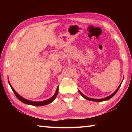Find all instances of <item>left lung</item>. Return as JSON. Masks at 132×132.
I'll list each match as a JSON object with an SVG mask.
<instances>
[{"mask_svg":"<svg viewBox=\"0 0 132 132\" xmlns=\"http://www.w3.org/2000/svg\"><path fill=\"white\" fill-rule=\"evenodd\" d=\"M123 79H124V78H123ZM122 82V81L121 82V83H120V85L118 87V88H117L116 89V90L115 91H114L112 94H111V95H109V96H107V97H104V98H103V99H93V98L88 97H87V96H85V95H84V94H83L82 93V92H81L79 90H78V91H79L80 94L81 95H82V97H83L84 98H85V99H87V100H89V101H92V102H103V101H105V100H109V99H111V97H112L114 96V95L117 93V92L118 91L119 88L120 87V86H121V85Z\"/></svg>","mask_w":132,"mask_h":132,"instance_id":"obj_1","label":"left lung"}]
</instances>
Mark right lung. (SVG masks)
Returning <instances> with one entry per match:
<instances>
[{"label": "right lung", "instance_id": "1", "mask_svg": "<svg viewBox=\"0 0 132 132\" xmlns=\"http://www.w3.org/2000/svg\"><path fill=\"white\" fill-rule=\"evenodd\" d=\"M8 83H9V85L11 87V88H12L13 92H14V94H15V95H16V96L17 97V98H18V99L20 101H21V102H23L25 104H26L31 105H33V106H43V105L48 104L53 102V101L55 100V99L56 98V97H57L58 93V86L57 88V89H56V91L55 92L54 95H53V96L52 97H50V99H47V100H44V101H41V102H33V101H30V100H27L26 99H25V98L23 97L22 96H21L20 95H19L18 92H16L15 89H13V88L12 87V86H11V85L10 84V82L9 80H8Z\"/></svg>", "mask_w": 132, "mask_h": 132}]
</instances>
